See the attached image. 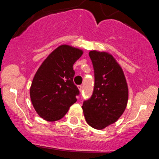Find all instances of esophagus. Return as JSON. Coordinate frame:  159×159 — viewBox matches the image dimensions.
Here are the masks:
<instances>
[{"label":"esophagus","mask_w":159,"mask_h":159,"mask_svg":"<svg viewBox=\"0 0 159 159\" xmlns=\"http://www.w3.org/2000/svg\"><path fill=\"white\" fill-rule=\"evenodd\" d=\"M78 90H79L80 92H81L82 90H83V86L79 85V86H78Z\"/></svg>","instance_id":"34e87169"}]
</instances>
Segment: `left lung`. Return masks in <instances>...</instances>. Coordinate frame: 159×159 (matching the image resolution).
<instances>
[{
	"label": "left lung",
	"instance_id": "obj_1",
	"mask_svg": "<svg viewBox=\"0 0 159 159\" xmlns=\"http://www.w3.org/2000/svg\"><path fill=\"white\" fill-rule=\"evenodd\" d=\"M94 69L93 93L82 105L87 123L96 129L114 123L125 110L129 89L119 63L109 53L93 50L89 52Z\"/></svg>",
	"mask_w": 159,
	"mask_h": 159
}]
</instances>
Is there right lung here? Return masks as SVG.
<instances>
[{
    "instance_id": "add662e5",
    "label": "right lung",
    "mask_w": 159,
    "mask_h": 159,
    "mask_svg": "<svg viewBox=\"0 0 159 159\" xmlns=\"http://www.w3.org/2000/svg\"><path fill=\"white\" fill-rule=\"evenodd\" d=\"M83 51L68 45L54 50L36 71L30 96L38 115L47 121L54 122L65 116L79 94L74 84L73 64Z\"/></svg>"
}]
</instances>
